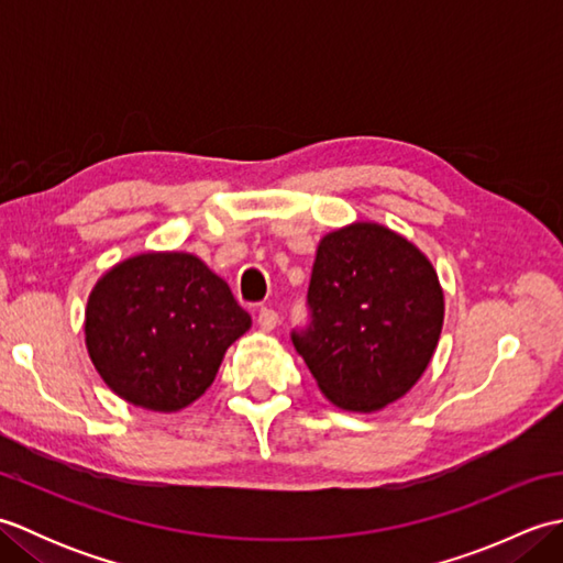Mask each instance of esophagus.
Returning <instances> with one entry per match:
<instances>
[{
  "mask_svg": "<svg viewBox=\"0 0 563 563\" xmlns=\"http://www.w3.org/2000/svg\"><path fill=\"white\" fill-rule=\"evenodd\" d=\"M275 327H278V312H275V309H268V307H261L258 329L263 333H271Z\"/></svg>",
  "mask_w": 563,
  "mask_h": 563,
  "instance_id": "obj_1",
  "label": "esophagus"
}]
</instances>
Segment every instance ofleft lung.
<instances>
[{"mask_svg": "<svg viewBox=\"0 0 563 563\" xmlns=\"http://www.w3.org/2000/svg\"><path fill=\"white\" fill-rule=\"evenodd\" d=\"M307 300L312 324L292 343L343 411H382L433 361L442 285L423 251L385 224L361 220L321 236Z\"/></svg>", "mask_w": 563, "mask_h": 563, "instance_id": "left-lung-1", "label": "left lung"}]
</instances>
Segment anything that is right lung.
<instances>
[{"instance_id":"right-lung-1","label":"right lung","mask_w":563,"mask_h":563,"mask_svg":"<svg viewBox=\"0 0 563 563\" xmlns=\"http://www.w3.org/2000/svg\"><path fill=\"white\" fill-rule=\"evenodd\" d=\"M249 329L230 285L188 251H145L115 263L84 309V341L106 387L159 413L200 399Z\"/></svg>"}]
</instances>
